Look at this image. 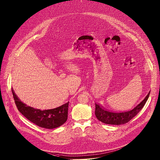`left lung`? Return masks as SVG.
<instances>
[{"label":"left lung","mask_w":160,"mask_h":160,"mask_svg":"<svg viewBox=\"0 0 160 160\" xmlns=\"http://www.w3.org/2000/svg\"><path fill=\"white\" fill-rule=\"evenodd\" d=\"M150 92L145 98V99L140 102L133 109L122 112H112L104 109L99 104L95 103V116L97 119L106 124L111 125H121L124 124L130 121L134 118L143 108L145 102L150 96Z\"/></svg>","instance_id":"8db88e82"}]
</instances>
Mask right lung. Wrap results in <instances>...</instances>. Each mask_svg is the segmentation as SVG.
I'll list each match as a JSON object with an SVG mask.
<instances>
[{"label":"right lung","instance_id":"right-lung-1","mask_svg":"<svg viewBox=\"0 0 160 160\" xmlns=\"http://www.w3.org/2000/svg\"><path fill=\"white\" fill-rule=\"evenodd\" d=\"M15 104L18 110L30 121L39 127L52 129L59 128L67 121L68 102L51 109L40 110L23 103L12 90Z\"/></svg>","mask_w":160,"mask_h":160}]
</instances>
